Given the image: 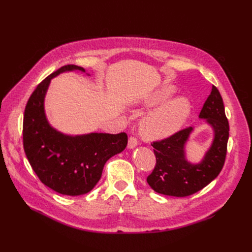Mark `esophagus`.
Wrapping results in <instances>:
<instances>
[{"instance_id": "obj_1", "label": "esophagus", "mask_w": 252, "mask_h": 252, "mask_svg": "<svg viewBox=\"0 0 252 252\" xmlns=\"http://www.w3.org/2000/svg\"><path fill=\"white\" fill-rule=\"evenodd\" d=\"M137 145H138L137 138L130 136L129 139H128V142H127V148L128 149H134L137 146Z\"/></svg>"}]
</instances>
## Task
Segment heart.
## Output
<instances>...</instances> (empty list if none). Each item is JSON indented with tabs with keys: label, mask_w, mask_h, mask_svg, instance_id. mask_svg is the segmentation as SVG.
I'll use <instances>...</instances> for the list:
<instances>
[{
	"label": "heart",
	"mask_w": 252,
	"mask_h": 252,
	"mask_svg": "<svg viewBox=\"0 0 252 252\" xmlns=\"http://www.w3.org/2000/svg\"><path fill=\"white\" fill-rule=\"evenodd\" d=\"M175 93L174 87H163L145 99L146 107L154 106L169 98ZM192 104L186 97L169 99L149 111L141 121V133L148 140L164 139L179 131L187 122Z\"/></svg>",
	"instance_id": "b5f03b06"
}]
</instances>
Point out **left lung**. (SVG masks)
Here are the masks:
<instances>
[{"instance_id":"obj_1","label":"left lung","mask_w":252,"mask_h":252,"mask_svg":"<svg viewBox=\"0 0 252 252\" xmlns=\"http://www.w3.org/2000/svg\"><path fill=\"white\" fill-rule=\"evenodd\" d=\"M214 130L209 149L199 163H191L186 158V143L193 127L182 129L164 140L153 142L156 165L147 178L149 186L157 193L186 197L203 189L214 181L223 166L229 140V123L219 90L213 86L210 95L200 111Z\"/></svg>"}]
</instances>
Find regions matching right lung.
<instances>
[{
	"label": "right lung",
	"instance_id": "right-lung-1",
	"mask_svg": "<svg viewBox=\"0 0 252 252\" xmlns=\"http://www.w3.org/2000/svg\"><path fill=\"white\" fill-rule=\"evenodd\" d=\"M73 70L86 72L79 66L65 65L47 76L30 97L23 117V147L33 171L47 187L68 196L90 192L106 161L127 145L126 133L70 136L51 126L44 106L51 79Z\"/></svg>",
	"mask_w": 252,
	"mask_h": 252
}]
</instances>
